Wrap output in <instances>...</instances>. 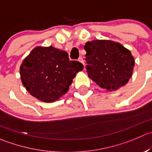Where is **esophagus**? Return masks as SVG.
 <instances>
[{"mask_svg": "<svg viewBox=\"0 0 152 152\" xmlns=\"http://www.w3.org/2000/svg\"><path fill=\"white\" fill-rule=\"evenodd\" d=\"M78 61H79V62L82 63V64H83L84 66H85V61H84V59H83V58H82V57H79V58H78Z\"/></svg>", "mask_w": 152, "mask_h": 152, "instance_id": "34e87169", "label": "esophagus"}]
</instances>
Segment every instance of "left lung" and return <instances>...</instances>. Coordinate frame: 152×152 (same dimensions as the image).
<instances>
[{
  "instance_id": "left-lung-1",
  "label": "left lung",
  "mask_w": 152,
  "mask_h": 152,
  "mask_svg": "<svg viewBox=\"0 0 152 152\" xmlns=\"http://www.w3.org/2000/svg\"><path fill=\"white\" fill-rule=\"evenodd\" d=\"M88 76L100 88L114 91L124 86L132 77L134 59L120 43L94 40L84 46Z\"/></svg>"
}]
</instances>
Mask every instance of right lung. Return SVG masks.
<instances>
[{
    "mask_svg": "<svg viewBox=\"0 0 152 152\" xmlns=\"http://www.w3.org/2000/svg\"><path fill=\"white\" fill-rule=\"evenodd\" d=\"M83 64L70 61L68 54L50 46L32 50L20 67L21 82L27 91L41 101L52 102L67 92Z\"/></svg>",
    "mask_w": 152,
    "mask_h": 152,
    "instance_id": "add662e5",
    "label": "right lung"
}]
</instances>
